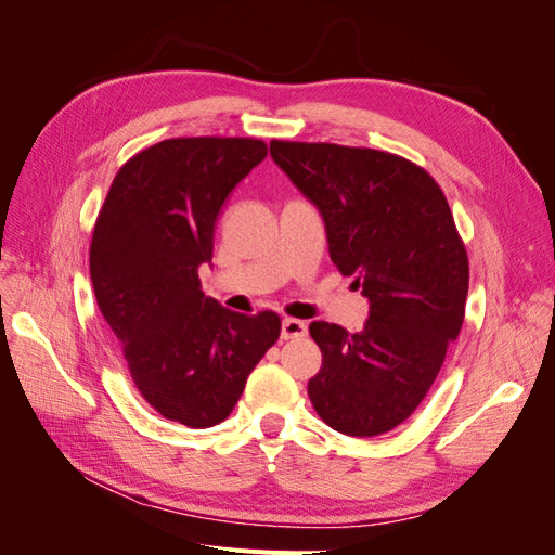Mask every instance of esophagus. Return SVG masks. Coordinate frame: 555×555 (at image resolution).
Returning a JSON list of instances; mask_svg holds the SVG:
<instances>
[{"label":"esophagus","instance_id":"obj_1","mask_svg":"<svg viewBox=\"0 0 555 555\" xmlns=\"http://www.w3.org/2000/svg\"><path fill=\"white\" fill-rule=\"evenodd\" d=\"M306 335H308V324L300 322V319H284L282 322V340L306 338Z\"/></svg>","mask_w":555,"mask_h":555}]
</instances>
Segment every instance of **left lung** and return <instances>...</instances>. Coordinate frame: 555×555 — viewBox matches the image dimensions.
Returning <instances> with one entry per match:
<instances>
[{
  "label": "left lung",
  "instance_id": "8db88e82",
  "mask_svg": "<svg viewBox=\"0 0 555 555\" xmlns=\"http://www.w3.org/2000/svg\"><path fill=\"white\" fill-rule=\"evenodd\" d=\"M271 157L371 300L359 333L310 324L324 361L308 396L333 430L382 435L418 408L463 326L469 268L449 204L424 169L382 150L273 141Z\"/></svg>",
  "mask_w": 555,
  "mask_h": 555
}]
</instances>
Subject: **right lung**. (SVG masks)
<instances>
[{"instance_id": "right-lung-1", "label": "right lung", "mask_w": 555, "mask_h": 555, "mask_svg": "<svg viewBox=\"0 0 555 555\" xmlns=\"http://www.w3.org/2000/svg\"><path fill=\"white\" fill-rule=\"evenodd\" d=\"M268 155L255 139H169L117 171L96 217L90 278L141 396L190 428L224 422L280 338L275 312L241 314L201 292L215 222Z\"/></svg>"}]
</instances>
